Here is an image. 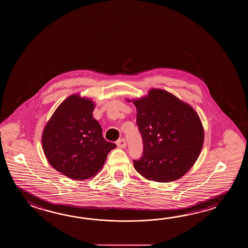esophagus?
I'll use <instances>...</instances> for the list:
<instances>
[{"mask_svg": "<svg viewBox=\"0 0 248 248\" xmlns=\"http://www.w3.org/2000/svg\"><path fill=\"white\" fill-rule=\"evenodd\" d=\"M117 145H118V147L121 148V149H124V148H126V140H125L124 138H122V139H120V140H119V141L117 142Z\"/></svg>", "mask_w": 248, "mask_h": 248, "instance_id": "obj_1", "label": "esophagus"}]
</instances>
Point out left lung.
<instances>
[{
  "instance_id": "1",
  "label": "left lung",
  "mask_w": 248,
  "mask_h": 248,
  "mask_svg": "<svg viewBox=\"0 0 248 248\" xmlns=\"http://www.w3.org/2000/svg\"><path fill=\"white\" fill-rule=\"evenodd\" d=\"M132 103L143 142L142 156L134 160V168L154 182L179 179L194 165L203 146L200 116L189 104L159 89H151Z\"/></svg>"
}]
</instances>
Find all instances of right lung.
<instances>
[{
    "mask_svg": "<svg viewBox=\"0 0 248 248\" xmlns=\"http://www.w3.org/2000/svg\"><path fill=\"white\" fill-rule=\"evenodd\" d=\"M94 102L78 94L62 102L43 129L42 149L53 169L68 178L90 179L100 171L116 147L102 135L93 117Z\"/></svg>",
    "mask_w": 248,
    "mask_h": 248,
    "instance_id": "right-lung-1",
    "label": "right lung"
}]
</instances>
